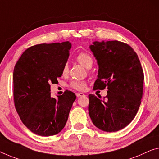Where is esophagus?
I'll return each instance as SVG.
<instances>
[{"instance_id": "1", "label": "esophagus", "mask_w": 159, "mask_h": 159, "mask_svg": "<svg viewBox=\"0 0 159 159\" xmlns=\"http://www.w3.org/2000/svg\"><path fill=\"white\" fill-rule=\"evenodd\" d=\"M76 96L77 97H80V96H84V93H76Z\"/></svg>"}]
</instances>
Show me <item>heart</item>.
I'll use <instances>...</instances> for the list:
<instances>
[{
	"mask_svg": "<svg viewBox=\"0 0 159 159\" xmlns=\"http://www.w3.org/2000/svg\"><path fill=\"white\" fill-rule=\"evenodd\" d=\"M76 60L78 62H79L80 64H81L84 67L86 68H88L90 66H92L93 63V61L92 57L89 55L88 53L86 52H81V53H79L76 56ZM68 70V66L67 63L63 66L62 73L63 74H66L67 73ZM86 82L84 81V80H73V81L70 82V86L73 88V89L79 90V91H82V90H84L85 88H86Z\"/></svg>",
	"mask_w": 159,
	"mask_h": 159,
	"instance_id": "heart-1",
	"label": "heart"
}]
</instances>
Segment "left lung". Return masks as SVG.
<instances>
[{
	"instance_id": "1",
	"label": "left lung",
	"mask_w": 159,
	"mask_h": 159,
	"mask_svg": "<svg viewBox=\"0 0 159 159\" xmlns=\"http://www.w3.org/2000/svg\"><path fill=\"white\" fill-rule=\"evenodd\" d=\"M89 48L98 66L93 89L108 88L106 100L89 95L90 118L103 131H118L132 121L140 106L144 79L140 60L120 41H94Z\"/></svg>"
}]
</instances>
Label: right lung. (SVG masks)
I'll return each mask as SVG.
<instances>
[{"instance_id":"1","label":"right lung","mask_w":159,"mask_h":159,"mask_svg":"<svg viewBox=\"0 0 159 159\" xmlns=\"http://www.w3.org/2000/svg\"><path fill=\"white\" fill-rule=\"evenodd\" d=\"M69 41L42 43L25 50L13 70V97L21 121L30 131L42 136H53L67 122L74 93L66 91L56 99L50 84L58 82L67 62Z\"/></svg>"}]
</instances>
